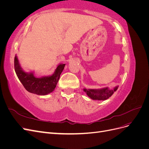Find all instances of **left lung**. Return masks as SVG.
<instances>
[{"instance_id": "8db88e82", "label": "left lung", "mask_w": 149, "mask_h": 149, "mask_svg": "<svg viewBox=\"0 0 149 149\" xmlns=\"http://www.w3.org/2000/svg\"><path fill=\"white\" fill-rule=\"evenodd\" d=\"M118 86L115 87L113 89H109L107 88L101 89H84L87 95L93 100H106L111 97L112 94L118 89Z\"/></svg>"}]
</instances>
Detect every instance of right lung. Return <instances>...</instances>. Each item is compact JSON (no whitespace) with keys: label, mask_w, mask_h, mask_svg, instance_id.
Listing matches in <instances>:
<instances>
[{"label":"right lung","mask_w":149,"mask_h":149,"mask_svg":"<svg viewBox=\"0 0 149 149\" xmlns=\"http://www.w3.org/2000/svg\"><path fill=\"white\" fill-rule=\"evenodd\" d=\"M65 64H60L53 74L42 78H36L32 73H25L20 68L17 56L14 58V68L18 78L26 91L38 95H46L54 91L59 81L61 72Z\"/></svg>","instance_id":"add662e5"}]
</instances>
